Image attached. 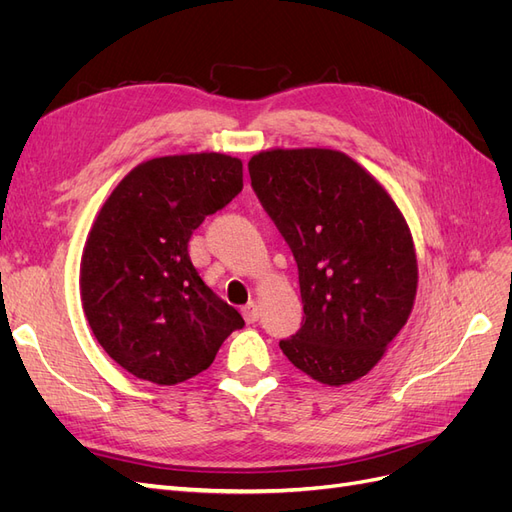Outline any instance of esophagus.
Wrapping results in <instances>:
<instances>
[{"mask_svg": "<svg viewBox=\"0 0 512 512\" xmlns=\"http://www.w3.org/2000/svg\"><path fill=\"white\" fill-rule=\"evenodd\" d=\"M241 314H243V318H245L247 324H254V322L258 320V316H260L258 305H256L254 301H250L245 307H241Z\"/></svg>", "mask_w": 512, "mask_h": 512, "instance_id": "34e87169", "label": "esophagus"}]
</instances>
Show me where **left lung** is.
<instances>
[{
    "label": "left lung",
    "instance_id": "1",
    "mask_svg": "<svg viewBox=\"0 0 512 512\" xmlns=\"http://www.w3.org/2000/svg\"><path fill=\"white\" fill-rule=\"evenodd\" d=\"M247 168L299 267L305 316L297 335L280 342L282 352L327 386L367 376L416 299L404 213L369 170L337 149H267Z\"/></svg>",
    "mask_w": 512,
    "mask_h": 512
}]
</instances>
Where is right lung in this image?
<instances>
[{
    "mask_svg": "<svg viewBox=\"0 0 512 512\" xmlns=\"http://www.w3.org/2000/svg\"><path fill=\"white\" fill-rule=\"evenodd\" d=\"M243 188V162L200 151L141 162L104 200L81 258L83 312L98 344L138 380L205 371L243 327L194 269L188 241Z\"/></svg>",
    "mask_w": 512,
    "mask_h": 512,
    "instance_id": "obj_1",
    "label": "right lung"
}]
</instances>
